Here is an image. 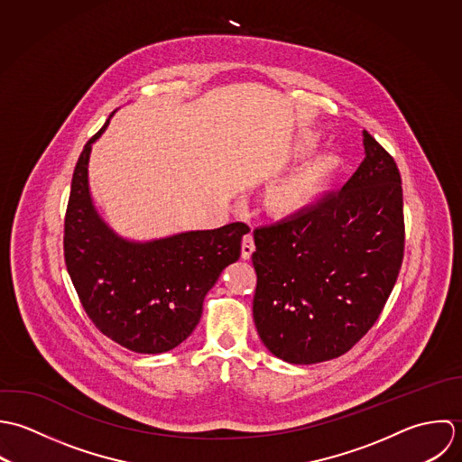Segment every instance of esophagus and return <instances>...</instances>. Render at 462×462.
I'll use <instances>...</instances> for the list:
<instances>
[{
	"label": "esophagus",
	"mask_w": 462,
	"mask_h": 462,
	"mask_svg": "<svg viewBox=\"0 0 462 462\" xmlns=\"http://www.w3.org/2000/svg\"><path fill=\"white\" fill-rule=\"evenodd\" d=\"M254 250H255V243H254V237H252L250 234H246V236L243 237V245H241V257H243L245 261H248V259L252 257Z\"/></svg>",
	"instance_id": "1"
}]
</instances>
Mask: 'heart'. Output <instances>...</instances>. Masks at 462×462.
<instances>
[{
  "mask_svg": "<svg viewBox=\"0 0 462 462\" xmlns=\"http://www.w3.org/2000/svg\"><path fill=\"white\" fill-rule=\"evenodd\" d=\"M316 146L318 137L310 132H303L294 144V153L296 157H307ZM339 166L341 162L336 155H319L272 182L263 192L264 212L277 221L298 217L314 205L319 194L337 175Z\"/></svg>",
  "mask_w": 462,
  "mask_h": 462,
  "instance_id": "heart-1",
  "label": "heart"
}]
</instances>
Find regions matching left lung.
Segmentation results:
<instances>
[{
    "label": "left lung",
    "mask_w": 462,
    "mask_h": 462,
    "mask_svg": "<svg viewBox=\"0 0 462 462\" xmlns=\"http://www.w3.org/2000/svg\"><path fill=\"white\" fill-rule=\"evenodd\" d=\"M365 161L298 217L254 230V319L291 365L346 354L378 319L402 268L405 225L394 159L369 135Z\"/></svg>",
    "instance_id": "1"
}]
</instances>
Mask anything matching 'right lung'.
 <instances>
[{
    "label": "right lung",
    "mask_w": 462,
    "mask_h": 462,
    "mask_svg": "<svg viewBox=\"0 0 462 462\" xmlns=\"http://www.w3.org/2000/svg\"><path fill=\"white\" fill-rule=\"evenodd\" d=\"M93 135L79 157L64 219V259L96 328L137 354H164L196 328L203 298L241 255L245 223L134 243L97 214L88 166Z\"/></svg>",
    "instance_id": "1"
}]
</instances>
